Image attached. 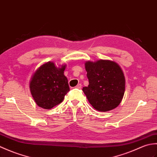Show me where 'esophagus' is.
<instances>
[{
	"instance_id": "1",
	"label": "esophagus",
	"mask_w": 157,
	"mask_h": 157,
	"mask_svg": "<svg viewBox=\"0 0 157 157\" xmlns=\"http://www.w3.org/2000/svg\"><path fill=\"white\" fill-rule=\"evenodd\" d=\"M75 88H77V89H81L82 88V84H78V85L75 86Z\"/></svg>"
}]
</instances>
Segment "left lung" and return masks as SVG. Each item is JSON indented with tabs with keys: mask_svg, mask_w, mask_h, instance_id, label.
<instances>
[{
	"mask_svg": "<svg viewBox=\"0 0 157 157\" xmlns=\"http://www.w3.org/2000/svg\"><path fill=\"white\" fill-rule=\"evenodd\" d=\"M89 80L82 89L89 102L98 111L106 112L117 107L125 92V79L117 63L109 60H98L85 63Z\"/></svg>",
	"mask_w": 157,
	"mask_h": 157,
	"instance_id": "obj_1",
	"label": "left lung"
}]
</instances>
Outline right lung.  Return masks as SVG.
<instances>
[{
    "label": "right lung",
    "instance_id": "add662e5",
    "mask_svg": "<svg viewBox=\"0 0 157 157\" xmlns=\"http://www.w3.org/2000/svg\"><path fill=\"white\" fill-rule=\"evenodd\" d=\"M66 65L57 67L53 62L41 65L33 74L29 89L38 106L51 109L62 102L69 91L67 78L64 75Z\"/></svg>",
    "mask_w": 157,
    "mask_h": 157
}]
</instances>
